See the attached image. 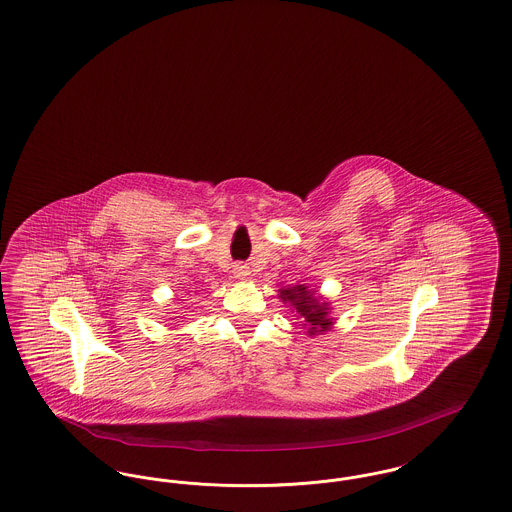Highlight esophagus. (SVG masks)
I'll return each mask as SVG.
<instances>
[{
	"instance_id": "1",
	"label": "esophagus",
	"mask_w": 512,
	"mask_h": 512,
	"mask_svg": "<svg viewBox=\"0 0 512 512\" xmlns=\"http://www.w3.org/2000/svg\"><path fill=\"white\" fill-rule=\"evenodd\" d=\"M234 278H238V280H247V276H249V267H245L242 263H238V265H234Z\"/></svg>"
}]
</instances>
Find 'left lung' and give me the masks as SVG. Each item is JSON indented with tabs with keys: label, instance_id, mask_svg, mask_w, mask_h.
<instances>
[{
	"label": "left lung",
	"instance_id": "obj_1",
	"mask_svg": "<svg viewBox=\"0 0 512 512\" xmlns=\"http://www.w3.org/2000/svg\"><path fill=\"white\" fill-rule=\"evenodd\" d=\"M278 297L290 307L295 317L301 318V326L307 330L309 338L322 336L328 330H332L336 318L332 317L330 301L318 293V290H311L305 284L297 286H284L278 290Z\"/></svg>",
	"mask_w": 512,
	"mask_h": 512
}]
</instances>
